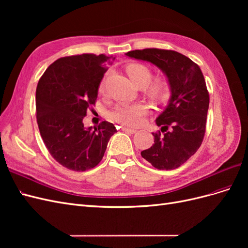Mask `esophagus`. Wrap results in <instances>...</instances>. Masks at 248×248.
<instances>
[{"label":"esophagus","mask_w":248,"mask_h":248,"mask_svg":"<svg viewBox=\"0 0 248 248\" xmlns=\"http://www.w3.org/2000/svg\"><path fill=\"white\" fill-rule=\"evenodd\" d=\"M122 130L127 131V132H129V133H132V134H134V133H137V132H138V130H137V129L128 128V127H122Z\"/></svg>","instance_id":"1"}]
</instances>
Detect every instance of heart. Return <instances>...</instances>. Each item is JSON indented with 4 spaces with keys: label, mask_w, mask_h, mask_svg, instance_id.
Listing matches in <instances>:
<instances>
[{
    "label": "heart",
    "mask_w": 248,
    "mask_h": 248,
    "mask_svg": "<svg viewBox=\"0 0 248 248\" xmlns=\"http://www.w3.org/2000/svg\"><path fill=\"white\" fill-rule=\"evenodd\" d=\"M126 71L128 73L131 81L137 87L141 86L144 88L152 78L151 70L142 64H130L127 66ZM99 91L101 93L104 92L103 82L100 85ZM146 91L153 99L161 100L167 97L169 88L168 84L163 79H156L146 87ZM146 112L147 107L141 103H120L111 111L110 116L116 122L129 126H137L140 124Z\"/></svg>",
    "instance_id": "b5f03b06"
}]
</instances>
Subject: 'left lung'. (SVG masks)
Returning <instances> with one entry per match:
<instances>
[{"mask_svg":"<svg viewBox=\"0 0 248 248\" xmlns=\"http://www.w3.org/2000/svg\"><path fill=\"white\" fill-rule=\"evenodd\" d=\"M125 55L155 65L168 79L170 100L155 121L161 131L152 133L153 146L140 155L156 169L175 170L198 151L205 136L209 93L204 76L196 63L175 50L146 48Z\"/></svg>","mask_w":248,"mask_h":248,"instance_id":"1","label":"left lung"}]
</instances>
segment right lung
<instances>
[{"mask_svg":"<svg viewBox=\"0 0 248 248\" xmlns=\"http://www.w3.org/2000/svg\"><path fill=\"white\" fill-rule=\"evenodd\" d=\"M114 57L82 54L58 59L36 89V114L41 138L50 155L76 171L95 168L106 152L114 124L85 127L87 109L95 104L100 81Z\"/></svg>","mask_w":248,"mask_h":248,"instance_id":"1","label":"right lung"}]
</instances>
